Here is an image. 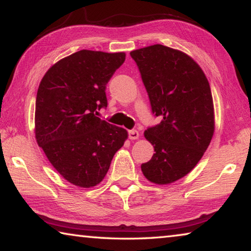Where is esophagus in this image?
<instances>
[{
    "mask_svg": "<svg viewBox=\"0 0 251 251\" xmlns=\"http://www.w3.org/2000/svg\"><path fill=\"white\" fill-rule=\"evenodd\" d=\"M128 137L131 141H134V139H138L139 138V133L136 129H130L128 130Z\"/></svg>",
    "mask_w": 251,
    "mask_h": 251,
    "instance_id": "34e87169",
    "label": "esophagus"
}]
</instances>
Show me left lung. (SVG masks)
Returning a JSON list of instances; mask_svg holds the SVG:
<instances>
[{
    "label": "left lung",
    "instance_id": "obj_1",
    "mask_svg": "<svg viewBox=\"0 0 251 251\" xmlns=\"http://www.w3.org/2000/svg\"><path fill=\"white\" fill-rule=\"evenodd\" d=\"M130 56L141 72L152 114L161 118L144 133L155 154L142 165V172L154 184H172L193 171L214 135L209 83L201 66L181 50L155 44L131 50Z\"/></svg>",
    "mask_w": 251,
    "mask_h": 251
}]
</instances>
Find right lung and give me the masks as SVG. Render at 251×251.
<instances>
[{
	"label": "right lung",
	"mask_w": 251,
	"mask_h": 251,
	"mask_svg": "<svg viewBox=\"0 0 251 251\" xmlns=\"http://www.w3.org/2000/svg\"><path fill=\"white\" fill-rule=\"evenodd\" d=\"M126 54L78 50L42 78L35 104V138L52 166L71 184L91 188L104 179L127 130L96 115L107 107L106 84Z\"/></svg>",
	"instance_id": "right-lung-1"
}]
</instances>
